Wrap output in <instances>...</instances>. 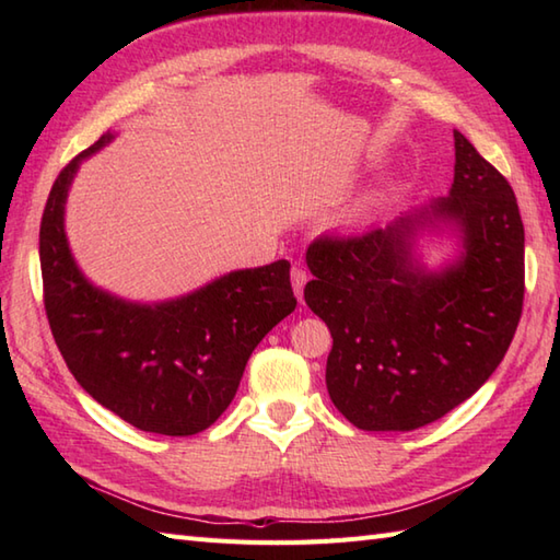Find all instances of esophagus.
<instances>
[{"label": "esophagus", "mask_w": 560, "mask_h": 560, "mask_svg": "<svg viewBox=\"0 0 560 560\" xmlns=\"http://www.w3.org/2000/svg\"><path fill=\"white\" fill-rule=\"evenodd\" d=\"M305 281H307V273L303 267H293L291 269V283H293V291L299 295V301H303V289H305Z\"/></svg>", "instance_id": "1"}]
</instances>
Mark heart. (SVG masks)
<instances>
[{
  "instance_id": "1",
  "label": "heart",
  "mask_w": 560,
  "mask_h": 560,
  "mask_svg": "<svg viewBox=\"0 0 560 560\" xmlns=\"http://www.w3.org/2000/svg\"><path fill=\"white\" fill-rule=\"evenodd\" d=\"M368 209H371V207H368V205H359V207H353V211L349 213V219H351V221H361V219L365 217V213H368Z\"/></svg>"
}]
</instances>
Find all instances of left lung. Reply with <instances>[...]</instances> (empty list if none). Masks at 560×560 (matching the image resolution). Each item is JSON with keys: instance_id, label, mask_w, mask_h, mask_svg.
Masks as SVG:
<instances>
[{"instance_id": "1", "label": "left lung", "mask_w": 560, "mask_h": 560, "mask_svg": "<svg viewBox=\"0 0 560 560\" xmlns=\"http://www.w3.org/2000/svg\"><path fill=\"white\" fill-rule=\"evenodd\" d=\"M450 228L460 257L431 272L421 230ZM305 303L331 331L327 392L361 431H413L469 399L515 337L525 299V225L513 187L455 129L450 195L385 229L317 237Z\"/></svg>"}]
</instances>
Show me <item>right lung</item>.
Wrapping results in <instances>:
<instances>
[{
    "label": "right lung",
    "mask_w": 560,
    "mask_h": 560,
    "mask_svg": "<svg viewBox=\"0 0 560 560\" xmlns=\"http://www.w3.org/2000/svg\"><path fill=\"white\" fill-rule=\"evenodd\" d=\"M113 135L71 159L40 221L47 323L77 383L139 431L195 435L229 409L249 353L295 311L291 265L237 269L163 303H132L83 277L67 243L65 205L79 165Z\"/></svg>",
    "instance_id": "obj_1"
}]
</instances>
